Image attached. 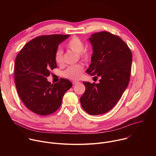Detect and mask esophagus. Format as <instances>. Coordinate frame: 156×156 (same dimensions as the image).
I'll return each instance as SVG.
<instances>
[{"label":"esophagus","instance_id":"obj_1","mask_svg":"<svg viewBox=\"0 0 156 156\" xmlns=\"http://www.w3.org/2000/svg\"><path fill=\"white\" fill-rule=\"evenodd\" d=\"M72 83H73V84H78V83H80L79 81H72Z\"/></svg>","mask_w":156,"mask_h":156}]
</instances>
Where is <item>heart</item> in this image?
<instances>
[{"mask_svg": "<svg viewBox=\"0 0 156 156\" xmlns=\"http://www.w3.org/2000/svg\"><path fill=\"white\" fill-rule=\"evenodd\" d=\"M67 48L72 51L79 54L80 57L87 60L90 58L91 54L88 50H83L84 48V44L83 41L78 37H73L67 44ZM55 60L58 64H62L63 62V52L62 49H58L55 54ZM84 70V66L82 64L78 63L70 66L63 72V75L72 80H77L81 77L82 73Z\"/></svg>", "mask_w": 156, "mask_h": 156, "instance_id": "1", "label": "heart"}]
</instances>
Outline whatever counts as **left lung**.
<instances>
[{
	"instance_id": "obj_1",
	"label": "left lung",
	"mask_w": 156,
	"mask_h": 156,
	"mask_svg": "<svg viewBox=\"0 0 156 156\" xmlns=\"http://www.w3.org/2000/svg\"><path fill=\"white\" fill-rule=\"evenodd\" d=\"M89 41L93 51L86 72L101 80L98 84L83 82L86 90L80 102L87 114L98 115L108 112L122 98L129 81L132 54L120 37L107 31L94 33Z\"/></svg>"
}]
</instances>
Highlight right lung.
<instances>
[{
	"label": "right lung",
	"instance_id": "add662e5",
	"mask_svg": "<svg viewBox=\"0 0 156 156\" xmlns=\"http://www.w3.org/2000/svg\"><path fill=\"white\" fill-rule=\"evenodd\" d=\"M70 35L52 34L35 37L26 44L15 63L16 90L25 106L40 115L51 114L60 107L64 94L72 86L61 78L51 84L47 77L57 67L55 54L59 44Z\"/></svg>",
	"mask_w": 156,
	"mask_h": 156
}]
</instances>
